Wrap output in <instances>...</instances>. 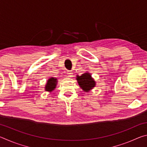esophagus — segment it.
Here are the masks:
<instances>
[{"label": "esophagus", "mask_w": 147, "mask_h": 147, "mask_svg": "<svg viewBox=\"0 0 147 147\" xmlns=\"http://www.w3.org/2000/svg\"><path fill=\"white\" fill-rule=\"evenodd\" d=\"M73 71H67V75L68 76H70V77H72V76H73Z\"/></svg>", "instance_id": "1"}]
</instances>
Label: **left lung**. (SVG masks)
Wrapping results in <instances>:
<instances>
[{"label":"left lung","instance_id":"left-lung-1","mask_svg":"<svg viewBox=\"0 0 147 147\" xmlns=\"http://www.w3.org/2000/svg\"><path fill=\"white\" fill-rule=\"evenodd\" d=\"M76 79L79 86L82 88L84 91H89L95 86V82L93 80L89 73H84L81 76H78Z\"/></svg>","mask_w":147,"mask_h":147}]
</instances>
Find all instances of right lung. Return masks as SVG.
Returning a JSON list of instances; mask_svg holds the SVG:
<instances>
[{
  "instance_id": "add662e5",
  "label": "right lung",
  "mask_w": 147,
  "mask_h": 147,
  "mask_svg": "<svg viewBox=\"0 0 147 147\" xmlns=\"http://www.w3.org/2000/svg\"><path fill=\"white\" fill-rule=\"evenodd\" d=\"M56 78H54L53 77H52L51 78H50L48 82L47 83V86L45 87V89L47 91H51L54 89V88H56Z\"/></svg>"
}]
</instances>
